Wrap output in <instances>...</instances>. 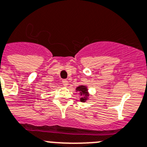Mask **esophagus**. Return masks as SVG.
<instances>
[{"label":"esophagus","mask_w":147,"mask_h":147,"mask_svg":"<svg viewBox=\"0 0 147 147\" xmlns=\"http://www.w3.org/2000/svg\"><path fill=\"white\" fill-rule=\"evenodd\" d=\"M62 84H63V86H65V87H67V86H68V81L66 80H62Z\"/></svg>","instance_id":"1"}]
</instances>
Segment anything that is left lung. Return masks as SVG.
Returning <instances> with one entry per match:
<instances>
[{
	"label": "left lung",
	"instance_id": "8db88e82",
	"mask_svg": "<svg viewBox=\"0 0 147 147\" xmlns=\"http://www.w3.org/2000/svg\"><path fill=\"white\" fill-rule=\"evenodd\" d=\"M76 92H78L80 94V100L82 102H87L88 100L90 98V93L88 91V86H79L78 87L76 88Z\"/></svg>",
	"mask_w": 147,
	"mask_h": 147
}]
</instances>
